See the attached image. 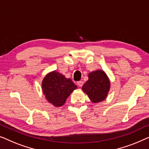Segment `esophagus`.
Here are the masks:
<instances>
[{"label": "esophagus", "mask_w": 149, "mask_h": 149, "mask_svg": "<svg viewBox=\"0 0 149 149\" xmlns=\"http://www.w3.org/2000/svg\"><path fill=\"white\" fill-rule=\"evenodd\" d=\"M77 84L78 85L79 87H81V86H83L84 82L82 81H77Z\"/></svg>", "instance_id": "1"}]
</instances>
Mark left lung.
<instances>
[{"label": "left lung", "mask_w": 149, "mask_h": 149, "mask_svg": "<svg viewBox=\"0 0 149 149\" xmlns=\"http://www.w3.org/2000/svg\"><path fill=\"white\" fill-rule=\"evenodd\" d=\"M110 82L105 73L96 70L89 74L88 80L83 85V91L93 102H98L106 98L109 91Z\"/></svg>", "instance_id": "obj_1"}]
</instances>
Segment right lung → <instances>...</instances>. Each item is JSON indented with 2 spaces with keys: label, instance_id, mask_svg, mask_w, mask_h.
I'll return each instance as SVG.
<instances>
[{
  "label": "right lung",
  "instance_id": "1",
  "mask_svg": "<svg viewBox=\"0 0 149 149\" xmlns=\"http://www.w3.org/2000/svg\"><path fill=\"white\" fill-rule=\"evenodd\" d=\"M76 88L77 86L70 79L55 71L47 75L42 81L44 95L48 101L56 107L64 104L68 96Z\"/></svg>",
  "mask_w": 149,
  "mask_h": 149
}]
</instances>
